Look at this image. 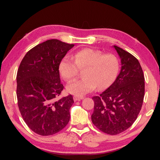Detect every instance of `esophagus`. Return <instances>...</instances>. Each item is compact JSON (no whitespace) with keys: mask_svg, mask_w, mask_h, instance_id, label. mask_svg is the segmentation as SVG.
<instances>
[{"mask_svg":"<svg viewBox=\"0 0 160 160\" xmlns=\"http://www.w3.org/2000/svg\"><path fill=\"white\" fill-rule=\"evenodd\" d=\"M83 98H84L83 97H78V96H74V97H73V99H74L75 102L80 101V100L82 99Z\"/></svg>","mask_w":160,"mask_h":160,"instance_id":"1","label":"esophagus"}]
</instances>
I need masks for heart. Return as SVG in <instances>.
I'll return each mask as SVG.
<instances>
[{
    "mask_svg": "<svg viewBox=\"0 0 160 160\" xmlns=\"http://www.w3.org/2000/svg\"><path fill=\"white\" fill-rule=\"evenodd\" d=\"M72 58L65 56L59 63V72L64 80L73 79L82 70V79L74 80L67 85V91L75 96H82L95 90H105L112 85L119 70V62L112 53L103 54L101 51L83 48L73 54Z\"/></svg>",
    "mask_w": 160,
    "mask_h": 160,
    "instance_id": "1",
    "label": "heart"
}]
</instances>
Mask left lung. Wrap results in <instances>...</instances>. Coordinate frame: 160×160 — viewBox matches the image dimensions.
Listing matches in <instances>:
<instances>
[{
    "label": "left lung",
    "instance_id": "obj_1",
    "mask_svg": "<svg viewBox=\"0 0 160 160\" xmlns=\"http://www.w3.org/2000/svg\"><path fill=\"white\" fill-rule=\"evenodd\" d=\"M121 58V68L109 88L92 97V121L100 131L117 135L135 122L145 94V78L138 59L123 48L113 46Z\"/></svg>",
    "mask_w": 160,
    "mask_h": 160
}]
</instances>
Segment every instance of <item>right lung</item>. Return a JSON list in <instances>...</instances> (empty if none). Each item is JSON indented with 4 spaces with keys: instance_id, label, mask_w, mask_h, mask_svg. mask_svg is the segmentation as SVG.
Listing matches in <instances>:
<instances>
[{
    "instance_id": "obj_1",
    "label": "right lung",
    "mask_w": 160,
    "mask_h": 160,
    "mask_svg": "<svg viewBox=\"0 0 160 160\" xmlns=\"http://www.w3.org/2000/svg\"><path fill=\"white\" fill-rule=\"evenodd\" d=\"M74 44L49 39L25 54L17 73V98L22 118L32 131L51 135L61 131L70 121L74 103L71 94L58 100L63 90L59 63Z\"/></svg>"
}]
</instances>
